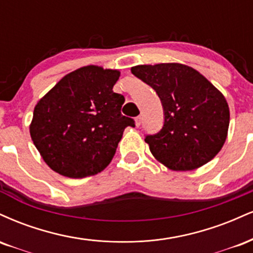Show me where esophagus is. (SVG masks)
<instances>
[{
  "label": "esophagus",
  "instance_id": "1",
  "mask_svg": "<svg viewBox=\"0 0 253 253\" xmlns=\"http://www.w3.org/2000/svg\"><path fill=\"white\" fill-rule=\"evenodd\" d=\"M135 124H136V126H141V117H139V116H138V117L135 118Z\"/></svg>",
  "mask_w": 253,
  "mask_h": 253
}]
</instances>
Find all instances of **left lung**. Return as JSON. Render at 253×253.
Returning <instances> with one entry per match:
<instances>
[{
  "mask_svg": "<svg viewBox=\"0 0 253 253\" xmlns=\"http://www.w3.org/2000/svg\"><path fill=\"white\" fill-rule=\"evenodd\" d=\"M131 72L156 91L165 110L161 131L144 139L156 161L175 171L210 162L227 138L230 109L224 94L179 62L137 65Z\"/></svg>",
  "mask_w": 253,
  "mask_h": 253,
  "instance_id": "left-lung-1",
  "label": "left lung"
}]
</instances>
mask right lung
I'll list each match as a JSON object with an SVG mask.
<instances>
[{
	"mask_svg": "<svg viewBox=\"0 0 253 253\" xmlns=\"http://www.w3.org/2000/svg\"><path fill=\"white\" fill-rule=\"evenodd\" d=\"M118 70L87 65L66 74L37 103L33 143L55 173L80 179L104 170L123 131L135 126L121 114L124 97L112 91Z\"/></svg>",
	"mask_w": 253,
	"mask_h": 253,
	"instance_id": "1",
	"label": "right lung"
}]
</instances>
